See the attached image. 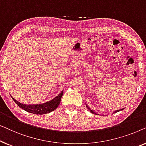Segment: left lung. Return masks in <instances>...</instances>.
<instances>
[{
	"label": "left lung",
	"instance_id": "obj_1",
	"mask_svg": "<svg viewBox=\"0 0 146 146\" xmlns=\"http://www.w3.org/2000/svg\"><path fill=\"white\" fill-rule=\"evenodd\" d=\"M86 107L88 108V109L90 110V111H91V112H92V113H94V114H95V113H95V112H94V111L93 110H91V109H90V108L88 107V106H87V105H86ZM123 109H120V110H115V111H114V112H113V113H116V112H117V111H121V110H123Z\"/></svg>",
	"mask_w": 146,
	"mask_h": 146
}]
</instances>
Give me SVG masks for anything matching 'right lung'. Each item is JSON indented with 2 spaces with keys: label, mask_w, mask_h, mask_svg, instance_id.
Returning a JSON list of instances; mask_svg holds the SVG:
<instances>
[{
  "label": "right lung",
  "mask_w": 146,
  "mask_h": 146,
  "mask_svg": "<svg viewBox=\"0 0 146 146\" xmlns=\"http://www.w3.org/2000/svg\"><path fill=\"white\" fill-rule=\"evenodd\" d=\"M63 95V91L61 92L60 94H59L55 98H54L52 100L48 102L40 104H33V105H26L22 104L19 102H17L15 99H13V100L21 108L23 109L24 110L28 111V112L35 113V114H45L51 112L56 110L58 106L62 96Z\"/></svg>",
  "instance_id": "add662e5"
}]
</instances>
